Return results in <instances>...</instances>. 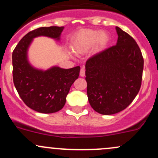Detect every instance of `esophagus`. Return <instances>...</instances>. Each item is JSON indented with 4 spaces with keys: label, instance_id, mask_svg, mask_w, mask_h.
<instances>
[{
    "label": "esophagus",
    "instance_id": "esophagus-1",
    "mask_svg": "<svg viewBox=\"0 0 158 158\" xmlns=\"http://www.w3.org/2000/svg\"><path fill=\"white\" fill-rule=\"evenodd\" d=\"M85 75V69L84 67H82V69L80 70V76L81 77H84Z\"/></svg>",
    "mask_w": 158,
    "mask_h": 158
}]
</instances>
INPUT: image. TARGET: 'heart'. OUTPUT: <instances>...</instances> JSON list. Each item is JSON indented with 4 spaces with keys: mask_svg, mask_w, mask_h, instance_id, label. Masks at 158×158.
<instances>
[{
    "mask_svg": "<svg viewBox=\"0 0 158 158\" xmlns=\"http://www.w3.org/2000/svg\"><path fill=\"white\" fill-rule=\"evenodd\" d=\"M109 41V35L105 30H82L76 33L70 41V47L76 54H83L95 47V49H102Z\"/></svg>",
    "mask_w": 158,
    "mask_h": 158,
    "instance_id": "obj_1",
    "label": "heart"
}]
</instances>
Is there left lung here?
<instances>
[{
  "instance_id": "1",
  "label": "left lung",
  "mask_w": 158,
  "mask_h": 158,
  "mask_svg": "<svg viewBox=\"0 0 158 158\" xmlns=\"http://www.w3.org/2000/svg\"><path fill=\"white\" fill-rule=\"evenodd\" d=\"M115 30L116 45L85 63L89 104L106 115L119 112L132 102L141 88L144 69L142 54L135 40L118 27Z\"/></svg>"
}]
</instances>
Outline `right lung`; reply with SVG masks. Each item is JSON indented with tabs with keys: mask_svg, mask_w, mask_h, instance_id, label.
I'll return each mask as SVG.
<instances>
[{
	"mask_svg": "<svg viewBox=\"0 0 158 158\" xmlns=\"http://www.w3.org/2000/svg\"><path fill=\"white\" fill-rule=\"evenodd\" d=\"M63 29V27H49L32 30L20 40L13 52L15 88L23 102L38 112L49 114L63 109L70 87L79 78V66L63 69L53 66L47 69H38L28 58V51L34 38L47 36L60 41Z\"/></svg>",
	"mask_w": 158,
	"mask_h": 158,
	"instance_id": "right-lung-1",
	"label": "right lung"
}]
</instances>
